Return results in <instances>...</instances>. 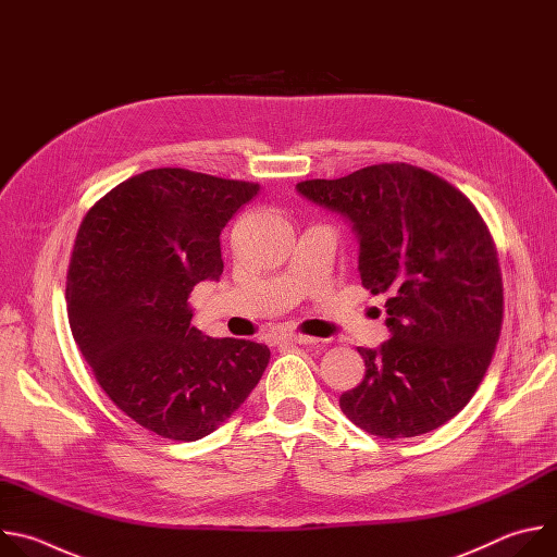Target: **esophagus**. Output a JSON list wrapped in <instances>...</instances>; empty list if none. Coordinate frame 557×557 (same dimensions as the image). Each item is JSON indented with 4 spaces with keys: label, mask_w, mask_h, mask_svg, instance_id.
I'll list each match as a JSON object with an SVG mask.
<instances>
[{
    "label": "esophagus",
    "mask_w": 557,
    "mask_h": 557,
    "mask_svg": "<svg viewBox=\"0 0 557 557\" xmlns=\"http://www.w3.org/2000/svg\"><path fill=\"white\" fill-rule=\"evenodd\" d=\"M280 342L282 344H299V346H308V344H312L314 339L312 337H306V335H297V333H288V335H284V337H280Z\"/></svg>",
    "instance_id": "1"
}]
</instances>
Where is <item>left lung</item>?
Wrapping results in <instances>:
<instances>
[{
  "label": "left lung",
  "mask_w": 557,
  "mask_h": 557,
  "mask_svg": "<svg viewBox=\"0 0 557 557\" xmlns=\"http://www.w3.org/2000/svg\"><path fill=\"white\" fill-rule=\"evenodd\" d=\"M295 189L348 222L361 284L387 295L392 337L359 348L366 376L339 396L344 414L381 438L441 428L481 385L503 326V275L481 213L456 187L408 163Z\"/></svg>",
  "instance_id": "obj_1"
}]
</instances>
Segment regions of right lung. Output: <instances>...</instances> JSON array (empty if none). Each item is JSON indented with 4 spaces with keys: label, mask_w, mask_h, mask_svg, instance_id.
Instances as JSON below:
<instances>
[{
    "label": "right lung",
    "mask_w": 557,
    "mask_h": 557,
    "mask_svg": "<svg viewBox=\"0 0 557 557\" xmlns=\"http://www.w3.org/2000/svg\"><path fill=\"white\" fill-rule=\"evenodd\" d=\"M260 185L163 168L127 178L84 218L67 271L72 337L140 428L198 441L240 408L271 350L191 326L189 293L218 282L220 233Z\"/></svg>",
    "instance_id": "obj_1"
}]
</instances>
